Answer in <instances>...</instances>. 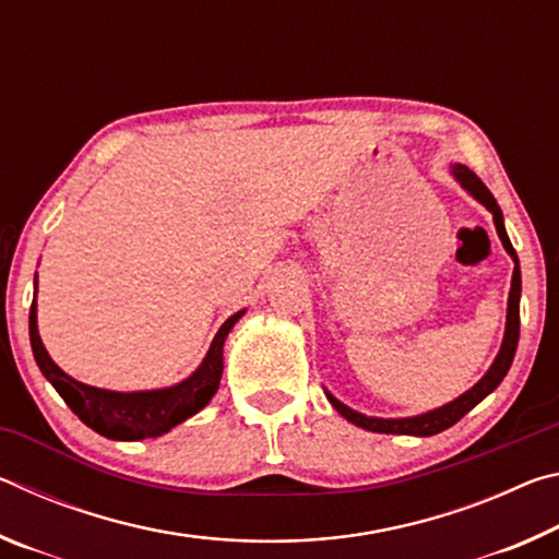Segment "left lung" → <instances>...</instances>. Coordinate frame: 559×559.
<instances>
[{
    "label": "left lung",
    "instance_id": "obj_1",
    "mask_svg": "<svg viewBox=\"0 0 559 559\" xmlns=\"http://www.w3.org/2000/svg\"><path fill=\"white\" fill-rule=\"evenodd\" d=\"M453 175H456L459 182L466 187L468 192L476 197L480 204H486V210L490 214H493V222H496V229H498L500 241H503L506 251L515 261L513 286H510V298H508V323H506L503 347H500L496 362L486 372L484 380H480L478 384H473L466 394H461L459 400H453L451 404L441 406V409H433V412H427V414H421V416H409V419H374V416H365V414H359L355 409H349V406H345L343 402H337L333 394H328L330 404H333L335 409L343 414L347 421H353L355 427H362L367 431H377V433H409V437H433V433H439L443 429L453 427V424H456L463 414H468L480 400H486V396L493 392L500 382H503V377L508 374L510 365H513L518 337H520V266H518V253H515L513 243H510L508 234H506L503 214H500V206L493 200V194H490V189L484 182H480V177L473 173V169H468L466 165H453Z\"/></svg>",
    "mask_w": 559,
    "mask_h": 559
}]
</instances>
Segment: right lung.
<instances>
[{
  "label": "right lung",
  "mask_w": 559,
  "mask_h": 559,
  "mask_svg": "<svg viewBox=\"0 0 559 559\" xmlns=\"http://www.w3.org/2000/svg\"><path fill=\"white\" fill-rule=\"evenodd\" d=\"M243 316L236 313L219 328L214 335L210 353H206L204 362L189 380L182 384L169 386V390H155V392H108L98 390V386H88L83 382H75L73 377L66 374L59 365L53 362L46 353V347L36 330V300L29 310V337L34 359L39 365L46 380L53 384V390L63 396V402L71 406V412L79 419L98 431L100 437L116 439V441H138L159 437V433L177 427L179 421L189 419L202 406L210 404L212 396L219 390L224 357L222 347L224 340L229 335L236 320Z\"/></svg>",
  "instance_id": "right-lung-1"
}]
</instances>
